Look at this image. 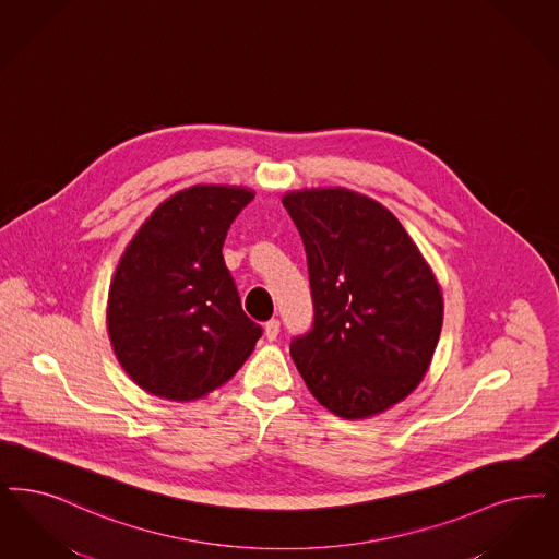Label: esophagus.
I'll return each instance as SVG.
<instances>
[{"instance_id": "34e87169", "label": "esophagus", "mask_w": 559, "mask_h": 559, "mask_svg": "<svg viewBox=\"0 0 559 559\" xmlns=\"http://www.w3.org/2000/svg\"><path fill=\"white\" fill-rule=\"evenodd\" d=\"M278 332H281V322L278 320H270V322L264 324V334H266L269 341H276Z\"/></svg>"}]
</instances>
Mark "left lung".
<instances>
[{"mask_svg":"<svg viewBox=\"0 0 559 559\" xmlns=\"http://www.w3.org/2000/svg\"><path fill=\"white\" fill-rule=\"evenodd\" d=\"M308 253L313 326L290 357L316 401L355 421L405 401L440 341V283L401 221L366 193L283 195Z\"/></svg>","mask_w":559,"mask_h":559,"instance_id":"obj_1","label":"left lung"}]
</instances>
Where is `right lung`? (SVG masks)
Instances as JSON below:
<instances>
[{
    "instance_id": "1",
    "label": "right lung",
    "mask_w": 559,
    "mask_h": 559,
    "mask_svg": "<svg viewBox=\"0 0 559 559\" xmlns=\"http://www.w3.org/2000/svg\"><path fill=\"white\" fill-rule=\"evenodd\" d=\"M255 192L192 186L160 202L119 258L107 334L119 366L144 392L192 403L227 384L262 328L243 313L223 243Z\"/></svg>"
}]
</instances>
